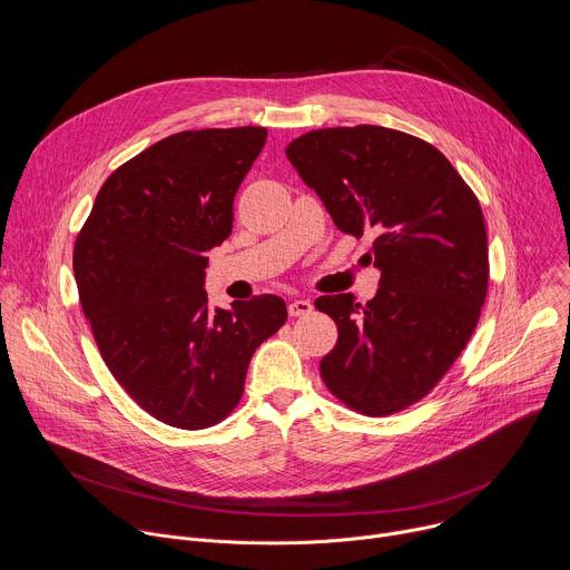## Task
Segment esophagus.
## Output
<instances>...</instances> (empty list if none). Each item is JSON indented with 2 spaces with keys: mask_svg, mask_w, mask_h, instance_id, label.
Segmentation results:
<instances>
[{
  "mask_svg": "<svg viewBox=\"0 0 570 570\" xmlns=\"http://www.w3.org/2000/svg\"><path fill=\"white\" fill-rule=\"evenodd\" d=\"M313 311V304L308 299H291L288 302V315L291 317H302Z\"/></svg>",
  "mask_w": 570,
  "mask_h": 570,
  "instance_id": "34e87169",
  "label": "esophagus"
}]
</instances>
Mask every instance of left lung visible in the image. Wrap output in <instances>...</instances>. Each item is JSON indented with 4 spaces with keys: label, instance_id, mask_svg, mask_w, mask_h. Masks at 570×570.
I'll use <instances>...</instances> for the list:
<instances>
[{
    "label": "left lung",
    "instance_id": "8db88e82",
    "mask_svg": "<svg viewBox=\"0 0 570 570\" xmlns=\"http://www.w3.org/2000/svg\"><path fill=\"white\" fill-rule=\"evenodd\" d=\"M286 156L381 268L377 293L322 295L315 308L337 326L320 362L326 390L362 416H390L423 401L468 346L488 295L481 204L428 140L377 125L313 129Z\"/></svg>",
    "mask_w": 570,
    "mask_h": 570
}]
</instances>
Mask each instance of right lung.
I'll return each instance as SVG.
<instances>
[{"mask_svg":"<svg viewBox=\"0 0 570 570\" xmlns=\"http://www.w3.org/2000/svg\"><path fill=\"white\" fill-rule=\"evenodd\" d=\"M266 127L187 129L142 149L102 183L73 246L98 351L156 421L206 430L242 401L257 346L288 313L277 295L208 308L206 253L233 233L237 189Z\"/></svg>","mask_w":570,"mask_h":570,"instance_id":"obj_1","label":"right lung"}]
</instances>
